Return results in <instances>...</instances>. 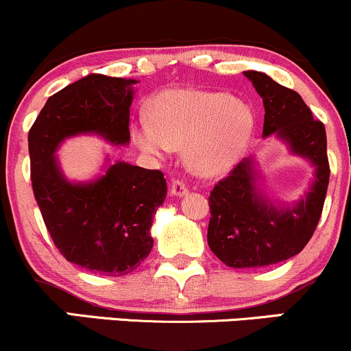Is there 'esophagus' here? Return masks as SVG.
Instances as JSON below:
<instances>
[{"instance_id": "34e87169", "label": "esophagus", "mask_w": 351, "mask_h": 351, "mask_svg": "<svg viewBox=\"0 0 351 351\" xmlns=\"http://www.w3.org/2000/svg\"><path fill=\"white\" fill-rule=\"evenodd\" d=\"M187 187L186 184L182 182V180H174L171 186V194L174 197H182V195H187Z\"/></svg>"}]
</instances>
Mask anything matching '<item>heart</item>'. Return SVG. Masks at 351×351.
Wrapping results in <instances>:
<instances>
[{"instance_id": "obj_1", "label": "heart", "mask_w": 351, "mask_h": 351, "mask_svg": "<svg viewBox=\"0 0 351 351\" xmlns=\"http://www.w3.org/2000/svg\"><path fill=\"white\" fill-rule=\"evenodd\" d=\"M151 116L152 121L134 124L136 144L157 157L186 145L191 171L207 177L226 174L237 164L254 129L247 102L212 90H165L152 102Z\"/></svg>"}]
</instances>
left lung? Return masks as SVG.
<instances>
[{
    "label": "left lung",
    "instance_id": "obj_1",
    "mask_svg": "<svg viewBox=\"0 0 351 351\" xmlns=\"http://www.w3.org/2000/svg\"><path fill=\"white\" fill-rule=\"evenodd\" d=\"M243 76L263 101V137L275 136L290 154L313 167L308 191L293 204L267 197L255 157L240 160L212 189L208 247L228 267L258 269L289 261L312 239L324 208L330 167L325 125L313 119L300 94L258 71H243Z\"/></svg>",
    "mask_w": 351,
    "mask_h": 351
}]
</instances>
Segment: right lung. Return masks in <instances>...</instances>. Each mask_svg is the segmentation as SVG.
<instances>
[{
    "mask_svg": "<svg viewBox=\"0 0 351 351\" xmlns=\"http://www.w3.org/2000/svg\"><path fill=\"white\" fill-rule=\"evenodd\" d=\"M137 82L88 74L46 101L27 136L34 199L54 245L68 262L108 277L131 274L151 254L152 220L167 195L164 174L108 157L99 176L76 182L56 152L82 134L128 145Z\"/></svg>",
    "mask_w": 351,
    "mask_h": 351,
    "instance_id": "right-lung-1",
    "label": "right lung"
}]
</instances>
